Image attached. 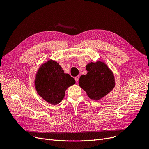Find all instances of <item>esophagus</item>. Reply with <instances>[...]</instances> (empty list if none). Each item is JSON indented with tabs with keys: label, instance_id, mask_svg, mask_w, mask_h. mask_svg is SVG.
<instances>
[{
	"label": "esophagus",
	"instance_id": "1",
	"mask_svg": "<svg viewBox=\"0 0 149 149\" xmlns=\"http://www.w3.org/2000/svg\"><path fill=\"white\" fill-rule=\"evenodd\" d=\"M79 78H80V77H79V76H77V77H75V81H76L77 83L78 81Z\"/></svg>",
	"mask_w": 149,
	"mask_h": 149
}]
</instances>
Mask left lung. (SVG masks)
Listing matches in <instances>:
<instances>
[{"mask_svg":"<svg viewBox=\"0 0 149 149\" xmlns=\"http://www.w3.org/2000/svg\"><path fill=\"white\" fill-rule=\"evenodd\" d=\"M88 71L79 80V86L91 100L97 101L112 91L115 87L113 72L103 62H91L86 66Z\"/></svg>","mask_w":149,"mask_h":149,"instance_id":"8db88e82","label":"left lung"}]
</instances>
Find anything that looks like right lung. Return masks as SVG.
Masks as SVG:
<instances>
[{"label": "right lung", "mask_w": 149, "mask_h": 149, "mask_svg": "<svg viewBox=\"0 0 149 149\" xmlns=\"http://www.w3.org/2000/svg\"><path fill=\"white\" fill-rule=\"evenodd\" d=\"M75 83L74 78L64 73L58 63L53 60L48 61L39 67L35 79L38 94L52 105L60 103L66 89Z\"/></svg>", "instance_id": "1"}]
</instances>
